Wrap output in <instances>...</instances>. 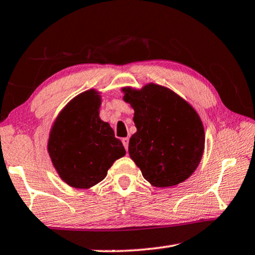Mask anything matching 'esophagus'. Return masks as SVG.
Here are the masks:
<instances>
[{"mask_svg":"<svg viewBox=\"0 0 255 255\" xmlns=\"http://www.w3.org/2000/svg\"><path fill=\"white\" fill-rule=\"evenodd\" d=\"M123 144H124V146H125V148L126 149H128V145H129V138L128 137H125V138H123Z\"/></svg>","mask_w":255,"mask_h":255,"instance_id":"1","label":"esophagus"}]
</instances>
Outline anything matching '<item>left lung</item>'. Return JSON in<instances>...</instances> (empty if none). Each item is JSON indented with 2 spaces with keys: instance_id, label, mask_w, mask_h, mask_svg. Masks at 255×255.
I'll use <instances>...</instances> for the list:
<instances>
[{
  "instance_id": "8db88e82",
  "label": "left lung",
  "mask_w": 255,
  "mask_h": 255,
  "mask_svg": "<svg viewBox=\"0 0 255 255\" xmlns=\"http://www.w3.org/2000/svg\"><path fill=\"white\" fill-rule=\"evenodd\" d=\"M135 110L137 131L129 139V155L144 179L158 188L173 187L191 175L202 157L204 126L195 109L161 85L139 91L124 89Z\"/></svg>"
}]
</instances>
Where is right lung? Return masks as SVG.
Here are the masks:
<instances>
[{"instance_id": "1", "label": "right lung", "mask_w": 255, "mask_h": 255, "mask_svg": "<svg viewBox=\"0 0 255 255\" xmlns=\"http://www.w3.org/2000/svg\"><path fill=\"white\" fill-rule=\"evenodd\" d=\"M100 105L93 90L80 94L64 108L50 131V158L71 187H93L106 178L116 159L126 154L110 125L99 117Z\"/></svg>"}]
</instances>
